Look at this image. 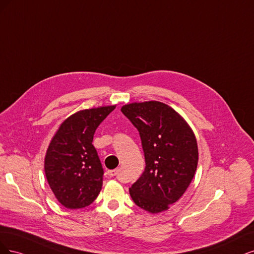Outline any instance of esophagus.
<instances>
[{"instance_id": "esophagus-1", "label": "esophagus", "mask_w": 254, "mask_h": 254, "mask_svg": "<svg viewBox=\"0 0 254 254\" xmlns=\"http://www.w3.org/2000/svg\"><path fill=\"white\" fill-rule=\"evenodd\" d=\"M118 174H119V169L108 171V175H110V176H117Z\"/></svg>"}]
</instances>
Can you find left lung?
I'll return each instance as SVG.
<instances>
[{
	"mask_svg": "<svg viewBox=\"0 0 254 254\" xmlns=\"http://www.w3.org/2000/svg\"><path fill=\"white\" fill-rule=\"evenodd\" d=\"M141 138L145 169L129 188L138 207L159 213L182 197L197 169L198 148L187 121L159 101L133 102L121 108Z\"/></svg>",
	"mask_w": 254,
	"mask_h": 254,
	"instance_id": "1",
	"label": "left lung"
}]
</instances>
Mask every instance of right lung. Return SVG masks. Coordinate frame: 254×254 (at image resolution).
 <instances>
[{
  "instance_id": "add662e5",
  "label": "right lung",
  "mask_w": 254,
  "mask_h": 254,
  "mask_svg": "<svg viewBox=\"0 0 254 254\" xmlns=\"http://www.w3.org/2000/svg\"><path fill=\"white\" fill-rule=\"evenodd\" d=\"M115 108L100 106L72 114L52 138L44 159L45 176L65 208L87 207L100 193L103 169L92 142L98 126Z\"/></svg>"
}]
</instances>
